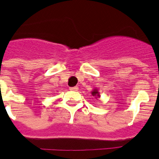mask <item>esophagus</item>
Returning a JSON list of instances; mask_svg holds the SVG:
<instances>
[{
  "label": "esophagus",
  "instance_id": "34e87169",
  "mask_svg": "<svg viewBox=\"0 0 159 159\" xmlns=\"http://www.w3.org/2000/svg\"><path fill=\"white\" fill-rule=\"evenodd\" d=\"M70 91H75V92H76V91L78 90V86H75V87H70Z\"/></svg>",
  "mask_w": 159,
  "mask_h": 159
}]
</instances>
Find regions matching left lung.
<instances>
[{
  "label": "left lung",
  "mask_w": 159,
  "mask_h": 159,
  "mask_svg": "<svg viewBox=\"0 0 159 159\" xmlns=\"http://www.w3.org/2000/svg\"><path fill=\"white\" fill-rule=\"evenodd\" d=\"M91 93H92V96H95V98H100V94H99V92H98V89H94Z\"/></svg>",
  "instance_id": "left-lung-1"
}]
</instances>
